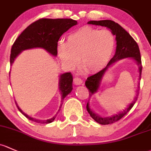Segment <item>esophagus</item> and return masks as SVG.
I'll return each mask as SVG.
<instances>
[{
    "label": "esophagus",
    "mask_w": 151,
    "mask_h": 151,
    "mask_svg": "<svg viewBox=\"0 0 151 151\" xmlns=\"http://www.w3.org/2000/svg\"><path fill=\"white\" fill-rule=\"evenodd\" d=\"M74 85H80L82 83V79H80V77H74Z\"/></svg>",
    "instance_id": "1"
}]
</instances>
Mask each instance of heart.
Here are the masks:
<instances>
[{
	"mask_svg": "<svg viewBox=\"0 0 151 151\" xmlns=\"http://www.w3.org/2000/svg\"><path fill=\"white\" fill-rule=\"evenodd\" d=\"M115 36L109 29L83 27L71 33L66 42H59L58 55L62 63L73 69L79 63L88 73L103 69L109 63L115 47Z\"/></svg>",
	"mask_w": 151,
	"mask_h": 151,
	"instance_id": "1",
	"label": "heart"
}]
</instances>
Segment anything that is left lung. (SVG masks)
<instances>
[{
  "label": "left lung",
  "instance_id": "8db88e82",
  "mask_svg": "<svg viewBox=\"0 0 151 151\" xmlns=\"http://www.w3.org/2000/svg\"><path fill=\"white\" fill-rule=\"evenodd\" d=\"M90 24L94 25H100V26L106 27L111 30L112 33L116 35V53L114 55L113 58L110 60L107 66L103 69L102 70L98 71L96 74L90 76L87 78L86 82H85V86L89 90V98L91 97L98 91V88L100 86V82L102 80L103 76L104 75L105 72L109 69V66L117 61V60L122 59L124 58H128V57H132L134 58L137 63L139 65V79L141 77V73H142V61H141L140 52H139V46L136 41L133 39V37L126 31L122 26H120L118 23H116L115 22L111 21V20H101V21H90L88 22ZM137 95L134 98V101L129 105V107L125 109L122 113L110 117H103L100 116L97 114H95L93 111L90 109V106L88 102L87 104V110L88 113L90 114V116L101 124H113L114 122H116L120 120L124 116L126 115L128 112L131 110L132 108L133 107L134 104L137 100Z\"/></svg>",
  "mask_w": 151,
  "mask_h": 151
}]
</instances>
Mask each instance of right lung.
<instances>
[{"label": "right lung", "instance_id": "obj_1", "mask_svg": "<svg viewBox=\"0 0 151 151\" xmlns=\"http://www.w3.org/2000/svg\"><path fill=\"white\" fill-rule=\"evenodd\" d=\"M77 24V22L71 19H40L29 25L20 35L17 38L13 44L10 55L11 65L14 59L24 50L33 48V47H42L52 55H57L58 41L60 37L66 32L69 28ZM73 77L70 72L64 73L60 76L59 90L61 93V104L65 97L71 93L72 90ZM17 104V103H16ZM19 111L24 115L29 120L40 124H48L54 121L57 114L53 118L47 120H40L32 118L24 113L17 104Z\"/></svg>", "mask_w": 151, "mask_h": 151}]
</instances>
